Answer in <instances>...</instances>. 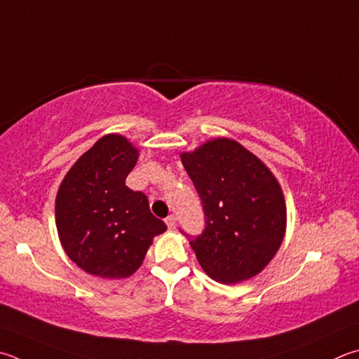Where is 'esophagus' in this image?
<instances>
[{
  "instance_id": "esophagus-1",
  "label": "esophagus",
  "mask_w": 359,
  "mask_h": 359,
  "mask_svg": "<svg viewBox=\"0 0 359 359\" xmlns=\"http://www.w3.org/2000/svg\"><path fill=\"white\" fill-rule=\"evenodd\" d=\"M165 221H166V226H168L169 231H174L175 226H177V218H175L174 215H169V217Z\"/></svg>"
}]
</instances>
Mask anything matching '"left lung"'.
Returning <instances> with one entry per match:
<instances>
[{"instance_id": "1", "label": "left lung", "mask_w": 359, "mask_h": 359, "mask_svg": "<svg viewBox=\"0 0 359 359\" xmlns=\"http://www.w3.org/2000/svg\"><path fill=\"white\" fill-rule=\"evenodd\" d=\"M205 213L190 245L208 276L237 284L259 275L281 246L287 208L265 163L231 138L208 140L180 154Z\"/></svg>"}]
</instances>
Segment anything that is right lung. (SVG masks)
I'll return each instance as SVG.
<instances>
[{
	"mask_svg": "<svg viewBox=\"0 0 359 359\" xmlns=\"http://www.w3.org/2000/svg\"><path fill=\"white\" fill-rule=\"evenodd\" d=\"M138 155L126 136H102L74 163L57 190V236L72 262L89 275L132 276L154 237L168 229L151 213L146 194L126 185Z\"/></svg>",
	"mask_w": 359,
	"mask_h": 359,
	"instance_id": "right-lung-1",
	"label": "right lung"
}]
</instances>
